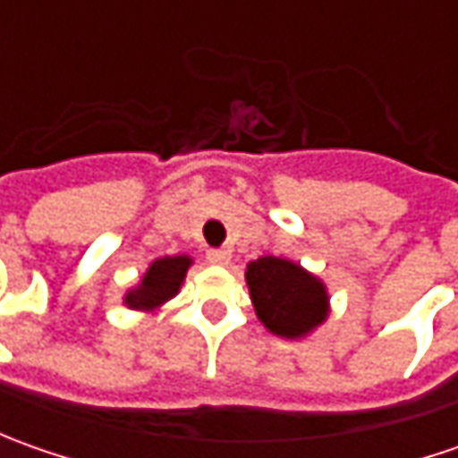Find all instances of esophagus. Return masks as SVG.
Listing matches in <instances>:
<instances>
[{
    "instance_id": "1",
    "label": "esophagus",
    "mask_w": 458,
    "mask_h": 458,
    "mask_svg": "<svg viewBox=\"0 0 458 458\" xmlns=\"http://www.w3.org/2000/svg\"><path fill=\"white\" fill-rule=\"evenodd\" d=\"M206 259L211 262V265H229L232 262V252L229 250H208V255H206Z\"/></svg>"
}]
</instances>
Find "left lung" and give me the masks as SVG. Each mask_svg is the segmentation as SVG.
<instances>
[{
    "instance_id": "left-lung-1",
    "label": "left lung",
    "mask_w": 458,
    "mask_h": 458,
    "mask_svg": "<svg viewBox=\"0 0 458 458\" xmlns=\"http://www.w3.org/2000/svg\"><path fill=\"white\" fill-rule=\"evenodd\" d=\"M247 288L259 324L280 339H306L331 313V295L318 275L285 257L247 262Z\"/></svg>"
}]
</instances>
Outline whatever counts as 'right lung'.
<instances>
[{"mask_svg": "<svg viewBox=\"0 0 458 458\" xmlns=\"http://www.w3.org/2000/svg\"><path fill=\"white\" fill-rule=\"evenodd\" d=\"M193 265L191 255H173V257H157L148 265V270L137 280L130 291L124 293L122 303L140 313H160L165 308L167 301H173L181 288H183L188 267Z\"/></svg>", "mask_w": 458, "mask_h": 458, "instance_id": "add662e5", "label": "right lung"}]
</instances>
